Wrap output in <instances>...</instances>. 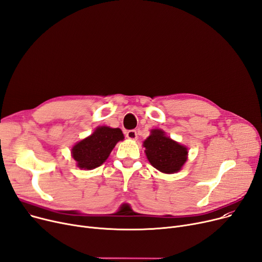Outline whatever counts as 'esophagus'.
Returning a JSON list of instances; mask_svg holds the SVG:
<instances>
[{
  "label": "esophagus",
  "instance_id": "1",
  "mask_svg": "<svg viewBox=\"0 0 262 262\" xmlns=\"http://www.w3.org/2000/svg\"><path fill=\"white\" fill-rule=\"evenodd\" d=\"M126 137L130 140H137V138H138V135H137V132L135 129H132L126 133Z\"/></svg>",
  "mask_w": 262,
  "mask_h": 262
}]
</instances>
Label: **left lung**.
<instances>
[{
  "instance_id": "8db88e82",
  "label": "left lung",
  "mask_w": 262,
  "mask_h": 262,
  "mask_svg": "<svg viewBox=\"0 0 262 262\" xmlns=\"http://www.w3.org/2000/svg\"><path fill=\"white\" fill-rule=\"evenodd\" d=\"M143 146L149 163L166 174L180 171L188 158V148L167 137L161 129L150 130Z\"/></svg>"
}]
</instances>
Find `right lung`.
<instances>
[{
  "label": "right lung",
  "instance_id": "1",
  "mask_svg": "<svg viewBox=\"0 0 262 262\" xmlns=\"http://www.w3.org/2000/svg\"><path fill=\"white\" fill-rule=\"evenodd\" d=\"M124 139L120 128L99 126L87 138L72 147V157L79 169L93 170L108 158L116 144Z\"/></svg>",
  "mask_w": 262,
  "mask_h": 262
}]
</instances>
